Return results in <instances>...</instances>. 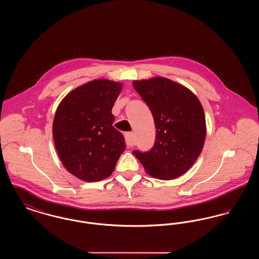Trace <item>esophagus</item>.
Instances as JSON below:
<instances>
[{
    "label": "esophagus",
    "mask_w": 259,
    "mask_h": 259,
    "mask_svg": "<svg viewBox=\"0 0 259 259\" xmlns=\"http://www.w3.org/2000/svg\"><path fill=\"white\" fill-rule=\"evenodd\" d=\"M124 139H125V143L127 146L131 147L134 145V133L133 132H125Z\"/></svg>",
    "instance_id": "obj_1"
}]
</instances>
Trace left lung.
<instances>
[{
    "label": "left lung",
    "instance_id": "1",
    "mask_svg": "<svg viewBox=\"0 0 259 259\" xmlns=\"http://www.w3.org/2000/svg\"><path fill=\"white\" fill-rule=\"evenodd\" d=\"M152 113L156 128L153 147L133 150L146 172L159 180L184 175L197 160L205 143L206 119L197 97L164 77L133 82Z\"/></svg>",
    "mask_w": 259,
    "mask_h": 259
}]
</instances>
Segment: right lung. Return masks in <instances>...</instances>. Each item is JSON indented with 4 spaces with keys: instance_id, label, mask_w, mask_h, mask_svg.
I'll return each instance as SVG.
<instances>
[{
    "instance_id": "right-lung-1",
    "label": "right lung",
    "mask_w": 259,
    "mask_h": 259,
    "mask_svg": "<svg viewBox=\"0 0 259 259\" xmlns=\"http://www.w3.org/2000/svg\"><path fill=\"white\" fill-rule=\"evenodd\" d=\"M121 84L90 81L63 99L53 120L55 148L65 168L85 182L110 177L125 150L123 135L112 123L111 109Z\"/></svg>"
}]
</instances>
